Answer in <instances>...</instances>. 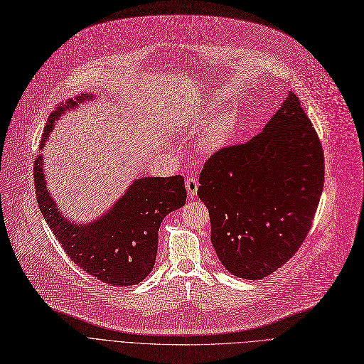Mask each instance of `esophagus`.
<instances>
[{
  "label": "esophagus",
  "mask_w": 364,
  "mask_h": 364,
  "mask_svg": "<svg viewBox=\"0 0 364 364\" xmlns=\"http://www.w3.org/2000/svg\"><path fill=\"white\" fill-rule=\"evenodd\" d=\"M198 187H199V183L195 177L190 176L187 180H186V190H187V195L190 198H195L198 195Z\"/></svg>",
  "instance_id": "obj_1"
}]
</instances>
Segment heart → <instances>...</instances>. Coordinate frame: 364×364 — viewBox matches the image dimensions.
<instances>
[{
  "label": "heart",
  "instance_id": "obj_1",
  "mask_svg": "<svg viewBox=\"0 0 364 364\" xmlns=\"http://www.w3.org/2000/svg\"><path fill=\"white\" fill-rule=\"evenodd\" d=\"M237 129V118L233 112H225L221 117L214 119L211 125L208 127L205 137H203V147L208 150H218L232 141Z\"/></svg>",
  "mask_w": 364,
  "mask_h": 364
}]
</instances>
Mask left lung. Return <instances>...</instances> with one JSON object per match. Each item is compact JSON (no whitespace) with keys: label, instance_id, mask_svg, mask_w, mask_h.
Instances as JSON below:
<instances>
[{"label":"left lung","instance_id":"obj_1","mask_svg":"<svg viewBox=\"0 0 364 364\" xmlns=\"http://www.w3.org/2000/svg\"><path fill=\"white\" fill-rule=\"evenodd\" d=\"M199 183L228 272L258 280L289 261L310 232L324 183L323 147L296 95H286L258 136L215 151Z\"/></svg>","mask_w":364,"mask_h":364}]
</instances>
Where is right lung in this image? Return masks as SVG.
I'll return each mask as SVG.
<instances>
[{"label":"right lung","mask_w":364,"mask_h":364,"mask_svg":"<svg viewBox=\"0 0 364 364\" xmlns=\"http://www.w3.org/2000/svg\"><path fill=\"white\" fill-rule=\"evenodd\" d=\"M91 94H81L57 107L44 128L41 147L62 114L76 107ZM36 200L55 239L68 257L92 277L110 286L137 284L151 272L158 252V233L162 220L186 203L181 176L144 177L134 180L127 193L99 220L73 224L65 218L47 190L43 156L33 162Z\"/></svg>","instance_id":"obj_1"}]
</instances>
